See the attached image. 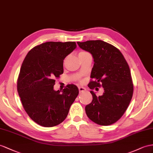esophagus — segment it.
Instances as JSON below:
<instances>
[{
  "mask_svg": "<svg viewBox=\"0 0 153 153\" xmlns=\"http://www.w3.org/2000/svg\"><path fill=\"white\" fill-rule=\"evenodd\" d=\"M78 89H79V91L80 93L86 91V89L84 87H78Z\"/></svg>",
  "mask_w": 153,
  "mask_h": 153,
  "instance_id": "esophagus-1",
  "label": "esophagus"
}]
</instances>
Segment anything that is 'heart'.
I'll return each instance as SVG.
<instances>
[{
    "instance_id": "obj_1",
    "label": "heart",
    "mask_w": 153,
    "mask_h": 153,
    "mask_svg": "<svg viewBox=\"0 0 153 153\" xmlns=\"http://www.w3.org/2000/svg\"><path fill=\"white\" fill-rule=\"evenodd\" d=\"M87 53L88 52H81L79 53V54H84V53Z\"/></svg>"
}]
</instances>
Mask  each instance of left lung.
<instances>
[{"mask_svg":"<svg viewBox=\"0 0 153 153\" xmlns=\"http://www.w3.org/2000/svg\"><path fill=\"white\" fill-rule=\"evenodd\" d=\"M81 49L94 58L91 89L102 87V96L93 91L92 102L85 107L88 118L100 125H109L120 120L131 102L133 84L128 65L120 51L113 45L101 41L77 42Z\"/></svg>","mask_w":153,"mask_h":153,"instance_id":"left-lung-1","label":"left lung"}]
</instances>
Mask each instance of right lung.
Here are the masks:
<instances>
[{"label":"right lung","instance_id":"right-lung-1","mask_svg":"<svg viewBox=\"0 0 153 153\" xmlns=\"http://www.w3.org/2000/svg\"><path fill=\"white\" fill-rule=\"evenodd\" d=\"M77 47L75 42H46L29 51L17 80V91L25 111L42 127L60 124L67 116L79 90L68 85L53 90L55 78L63 74V60Z\"/></svg>","mask_w":153,"mask_h":153}]
</instances>
